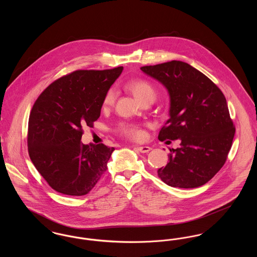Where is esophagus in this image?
I'll list each match as a JSON object with an SVG mask.
<instances>
[{
    "instance_id": "obj_1",
    "label": "esophagus",
    "mask_w": 257,
    "mask_h": 257,
    "mask_svg": "<svg viewBox=\"0 0 257 257\" xmlns=\"http://www.w3.org/2000/svg\"><path fill=\"white\" fill-rule=\"evenodd\" d=\"M137 149L142 153H148L151 150L150 147H137Z\"/></svg>"
}]
</instances>
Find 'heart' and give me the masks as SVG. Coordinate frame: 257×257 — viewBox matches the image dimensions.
<instances>
[{
	"label": "heart",
	"mask_w": 257,
	"mask_h": 257,
	"mask_svg": "<svg viewBox=\"0 0 257 257\" xmlns=\"http://www.w3.org/2000/svg\"><path fill=\"white\" fill-rule=\"evenodd\" d=\"M129 88L133 92L135 97L140 102H143L148 98H154L156 95V91L153 86L146 80H135L129 84ZM115 99V91L113 88H110L104 98V105H110L113 103ZM119 131L121 134L134 140H140L143 137L142 129L135 124L123 123L119 126Z\"/></svg>",
	"instance_id": "b5f03b06"
}]
</instances>
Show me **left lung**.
<instances>
[{
  "label": "left lung",
  "mask_w": 257,
  "mask_h": 257,
  "mask_svg": "<svg viewBox=\"0 0 257 257\" xmlns=\"http://www.w3.org/2000/svg\"><path fill=\"white\" fill-rule=\"evenodd\" d=\"M170 96V118L160 141L180 140L170 149V162L158 170L163 182L176 188L202 186L221 169L232 146L235 128L220 88L192 65L171 61L144 66Z\"/></svg>",
  "instance_id": "obj_1"
}]
</instances>
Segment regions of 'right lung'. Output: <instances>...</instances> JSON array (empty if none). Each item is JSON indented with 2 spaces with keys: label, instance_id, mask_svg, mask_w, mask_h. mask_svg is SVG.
<instances>
[{
  "label": "right lung",
  "instance_id": "add662e5",
  "mask_svg": "<svg viewBox=\"0 0 257 257\" xmlns=\"http://www.w3.org/2000/svg\"><path fill=\"white\" fill-rule=\"evenodd\" d=\"M122 70H77L37 98L29 118V155L55 191L85 196L107 171L114 148L83 145L81 139L83 128L99 118L105 95Z\"/></svg>",
  "mask_w": 257,
  "mask_h": 257
}]
</instances>
